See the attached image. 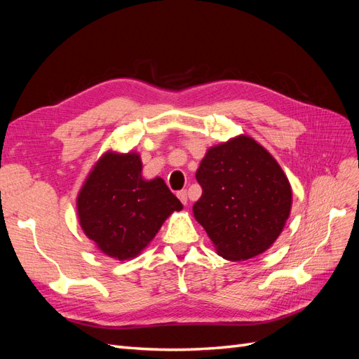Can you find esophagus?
<instances>
[{
    "label": "esophagus",
    "mask_w": 359,
    "mask_h": 359,
    "mask_svg": "<svg viewBox=\"0 0 359 359\" xmlns=\"http://www.w3.org/2000/svg\"><path fill=\"white\" fill-rule=\"evenodd\" d=\"M178 199L181 201V203L182 205H187V190H181V191H178Z\"/></svg>",
    "instance_id": "34e87169"
}]
</instances>
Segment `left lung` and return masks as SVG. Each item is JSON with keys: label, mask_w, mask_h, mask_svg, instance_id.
<instances>
[{"label": "left lung", "mask_w": 359, "mask_h": 359, "mask_svg": "<svg viewBox=\"0 0 359 359\" xmlns=\"http://www.w3.org/2000/svg\"><path fill=\"white\" fill-rule=\"evenodd\" d=\"M196 180L202 187L193 214L217 253L247 260L264 253L289 219L292 190L283 169L248 136L210 148Z\"/></svg>", "instance_id": "obj_1"}]
</instances>
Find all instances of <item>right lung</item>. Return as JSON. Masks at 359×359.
Wrapping results in <instances>:
<instances>
[{
    "mask_svg": "<svg viewBox=\"0 0 359 359\" xmlns=\"http://www.w3.org/2000/svg\"><path fill=\"white\" fill-rule=\"evenodd\" d=\"M182 203L161 178L144 180L135 153L107 151L78 196L79 223L100 252L118 260L136 257Z\"/></svg>",
    "mask_w": 359,
    "mask_h": 359,
    "instance_id": "right-lung-1",
    "label": "right lung"
}]
</instances>
